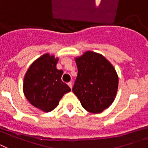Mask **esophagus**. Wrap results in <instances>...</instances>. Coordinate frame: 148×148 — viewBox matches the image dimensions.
Masks as SVG:
<instances>
[{"instance_id": "34e87169", "label": "esophagus", "mask_w": 148, "mask_h": 148, "mask_svg": "<svg viewBox=\"0 0 148 148\" xmlns=\"http://www.w3.org/2000/svg\"><path fill=\"white\" fill-rule=\"evenodd\" d=\"M68 85H69V86L70 88L72 89V87H73V83H71V82H69V83H68Z\"/></svg>"}]
</instances>
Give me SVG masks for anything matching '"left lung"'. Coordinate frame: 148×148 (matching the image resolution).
Segmentation results:
<instances>
[{"instance_id":"8db88e82","label":"left lung","mask_w":148,"mask_h":148,"mask_svg":"<svg viewBox=\"0 0 148 148\" xmlns=\"http://www.w3.org/2000/svg\"><path fill=\"white\" fill-rule=\"evenodd\" d=\"M75 61L78 74L73 93L86 111L101 113L113 103L117 94L119 77L115 68L102 54L90 51Z\"/></svg>"}]
</instances>
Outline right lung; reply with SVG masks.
<instances>
[{
    "label": "right lung",
    "mask_w": 148,
    "mask_h": 148,
    "mask_svg": "<svg viewBox=\"0 0 148 148\" xmlns=\"http://www.w3.org/2000/svg\"><path fill=\"white\" fill-rule=\"evenodd\" d=\"M58 58L48 53L31 64L25 73L23 92L32 105L44 112L57 107L63 95L71 91L62 81V70L56 68Z\"/></svg>",
    "instance_id": "1"
}]
</instances>
